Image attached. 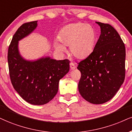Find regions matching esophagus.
Masks as SVG:
<instances>
[{"label": "esophagus", "mask_w": 132, "mask_h": 132, "mask_svg": "<svg viewBox=\"0 0 132 132\" xmlns=\"http://www.w3.org/2000/svg\"><path fill=\"white\" fill-rule=\"evenodd\" d=\"M70 67L71 70H74L76 68V67H75V64L71 62L70 63Z\"/></svg>", "instance_id": "1"}]
</instances>
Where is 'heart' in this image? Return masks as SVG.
Segmentation results:
<instances>
[{"label":"heart","mask_w":132,"mask_h":132,"mask_svg":"<svg viewBox=\"0 0 132 132\" xmlns=\"http://www.w3.org/2000/svg\"><path fill=\"white\" fill-rule=\"evenodd\" d=\"M96 39L94 29L89 24L81 22L69 24L61 29L58 40L54 42L55 49L61 53L70 48L72 56L78 59L87 57L93 50Z\"/></svg>","instance_id":"obj_1"}]
</instances>
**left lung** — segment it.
I'll return each instance as SVG.
<instances>
[{"mask_svg": "<svg viewBox=\"0 0 132 132\" xmlns=\"http://www.w3.org/2000/svg\"><path fill=\"white\" fill-rule=\"evenodd\" d=\"M101 34L93 51L78 63L81 95L93 104H102L116 95L125 79L126 48L118 32L108 24L96 22Z\"/></svg>", "mask_w": 132, "mask_h": 132, "instance_id": "obj_1", "label": "left lung"}]
</instances>
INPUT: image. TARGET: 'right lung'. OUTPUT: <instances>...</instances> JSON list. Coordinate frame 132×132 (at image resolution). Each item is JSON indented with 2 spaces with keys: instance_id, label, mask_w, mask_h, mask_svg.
<instances>
[{
  "instance_id": "1",
  "label": "right lung",
  "mask_w": 132,
  "mask_h": 132,
  "mask_svg": "<svg viewBox=\"0 0 132 132\" xmlns=\"http://www.w3.org/2000/svg\"><path fill=\"white\" fill-rule=\"evenodd\" d=\"M37 21L22 24L14 34L8 51L10 77L14 89L28 103L42 105L57 93L59 82L69 71L70 61L46 56L27 61L19 51V41L37 28Z\"/></svg>"
}]
</instances>
